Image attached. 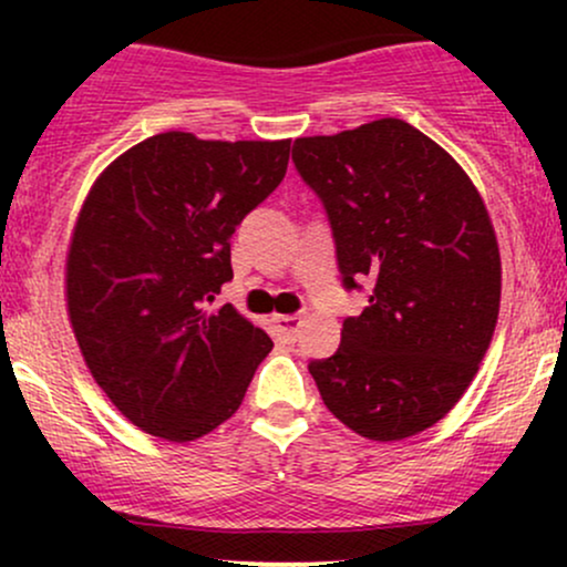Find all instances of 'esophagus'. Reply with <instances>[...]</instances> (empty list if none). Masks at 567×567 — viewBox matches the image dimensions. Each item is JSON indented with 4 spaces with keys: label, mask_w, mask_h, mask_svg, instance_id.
<instances>
[{
    "label": "esophagus",
    "mask_w": 567,
    "mask_h": 567,
    "mask_svg": "<svg viewBox=\"0 0 567 567\" xmlns=\"http://www.w3.org/2000/svg\"><path fill=\"white\" fill-rule=\"evenodd\" d=\"M271 322H275V333L279 341L292 343L296 341L298 330H301L303 317L301 315H277V317H271Z\"/></svg>",
    "instance_id": "obj_1"
}]
</instances>
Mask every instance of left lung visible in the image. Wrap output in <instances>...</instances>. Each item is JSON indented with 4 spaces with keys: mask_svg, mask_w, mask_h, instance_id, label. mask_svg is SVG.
Returning a JSON list of instances; mask_svg holds the SVG:
<instances>
[{
    "mask_svg": "<svg viewBox=\"0 0 567 567\" xmlns=\"http://www.w3.org/2000/svg\"><path fill=\"white\" fill-rule=\"evenodd\" d=\"M347 290H368L333 357L311 360L322 402L368 440L434 426L466 392L498 320L501 258L470 175L421 130L375 120L292 143Z\"/></svg>",
    "mask_w": 567,
    "mask_h": 567,
    "instance_id": "1",
    "label": "left lung"
}]
</instances>
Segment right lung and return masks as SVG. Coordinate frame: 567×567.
I'll use <instances>...</instances> for the list:
<instances>
[{"label":"right lung","instance_id":"right-lung-1","mask_svg":"<svg viewBox=\"0 0 567 567\" xmlns=\"http://www.w3.org/2000/svg\"><path fill=\"white\" fill-rule=\"evenodd\" d=\"M290 141L159 133L114 159L71 239V328L97 386L143 432H213L243 405L271 338L213 309L231 282V234L288 171Z\"/></svg>","mask_w":567,"mask_h":567}]
</instances>
